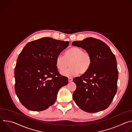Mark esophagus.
<instances>
[{"instance_id": "1", "label": "esophagus", "mask_w": 132, "mask_h": 132, "mask_svg": "<svg viewBox=\"0 0 132 132\" xmlns=\"http://www.w3.org/2000/svg\"><path fill=\"white\" fill-rule=\"evenodd\" d=\"M72 81V78H70V77L68 78V81L69 82H71Z\"/></svg>"}]
</instances>
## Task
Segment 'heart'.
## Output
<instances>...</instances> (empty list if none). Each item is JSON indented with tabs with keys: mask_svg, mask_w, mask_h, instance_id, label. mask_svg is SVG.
Wrapping results in <instances>:
<instances>
[{
	"mask_svg": "<svg viewBox=\"0 0 132 132\" xmlns=\"http://www.w3.org/2000/svg\"><path fill=\"white\" fill-rule=\"evenodd\" d=\"M70 63L71 67L65 71ZM92 64L90 54L79 47L73 46L67 50L64 55H59L56 58V66L60 72L65 76H72L87 73ZM64 71V72L63 71Z\"/></svg>",
	"mask_w": 132,
	"mask_h": 132,
	"instance_id": "1",
	"label": "heart"
}]
</instances>
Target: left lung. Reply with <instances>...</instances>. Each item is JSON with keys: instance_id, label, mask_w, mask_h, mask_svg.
I'll list each match as a JSON object with an SVG mask.
<instances>
[{"instance_id": "8db88e82", "label": "left lung", "mask_w": 132, "mask_h": 132, "mask_svg": "<svg viewBox=\"0 0 132 132\" xmlns=\"http://www.w3.org/2000/svg\"><path fill=\"white\" fill-rule=\"evenodd\" d=\"M71 45L85 50L92 59L89 71L73 79L77 86L72 94L73 100L87 112L106 109L118 89L119 71L115 55L104 42L93 37L74 41Z\"/></svg>"}]
</instances>
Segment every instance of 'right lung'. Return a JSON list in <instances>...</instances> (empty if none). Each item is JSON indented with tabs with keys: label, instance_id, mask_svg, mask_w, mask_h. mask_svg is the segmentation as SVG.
I'll return each mask as SVG.
<instances>
[{
	"label": "right lung",
	"instance_id": "right-lung-1",
	"mask_svg": "<svg viewBox=\"0 0 132 132\" xmlns=\"http://www.w3.org/2000/svg\"><path fill=\"white\" fill-rule=\"evenodd\" d=\"M69 45L68 41L45 37L27 43L19 55L14 69L16 95L27 109L40 111L53 105L60 89L67 85L56 58Z\"/></svg>",
	"mask_w": 132,
	"mask_h": 132
}]
</instances>
